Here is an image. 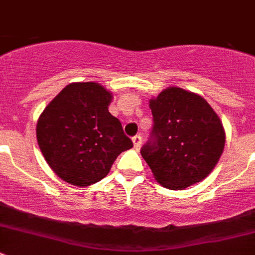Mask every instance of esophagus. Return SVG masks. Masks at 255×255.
Wrapping results in <instances>:
<instances>
[{
    "label": "esophagus",
    "instance_id": "1",
    "mask_svg": "<svg viewBox=\"0 0 255 255\" xmlns=\"http://www.w3.org/2000/svg\"><path fill=\"white\" fill-rule=\"evenodd\" d=\"M132 142L133 147H134L135 149H138V148L140 147V144H142V137H140V135H134V137L132 138Z\"/></svg>",
    "mask_w": 255,
    "mask_h": 255
}]
</instances>
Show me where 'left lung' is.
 <instances>
[{"mask_svg": "<svg viewBox=\"0 0 255 255\" xmlns=\"http://www.w3.org/2000/svg\"><path fill=\"white\" fill-rule=\"evenodd\" d=\"M152 137L140 150L153 177L168 189H184L208 177L226 144V130L202 96L168 87L149 100Z\"/></svg>", "mask_w": 255, "mask_h": 255, "instance_id": "obj_1", "label": "left lung"}]
</instances>
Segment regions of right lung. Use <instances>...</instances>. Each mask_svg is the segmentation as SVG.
<instances>
[{
    "mask_svg": "<svg viewBox=\"0 0 255 255\" xmlns=\"http://www.w3.org/2000/svg\"><path fill=\"white\" fill-rule=\"evenodd\" d=\"M113 95L96 82H73L47 105L37 121L39 149L62 180L88 187L110 173L133 147L118 118L108 112Z\"/></svg>",
    "mask_w": 255,
    "mask_h": 255,
    "instance_id": "add662e5",
    "label": "right lung"
}]
</instances>
